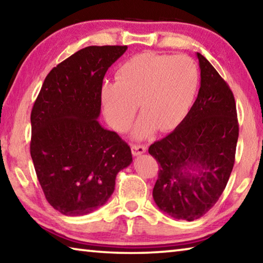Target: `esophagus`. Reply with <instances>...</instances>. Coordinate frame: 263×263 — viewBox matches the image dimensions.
I'll list each match as a JSON object with an SVG mask.
<instances>
[{"mask_svg":"<svg viewBox=\"0 0 263 263\" xmlns=\"http://www.w3.org/2000/svg\"><path fill=\"white\" fill-rule=\"evenodd\" d=\"M131 148H132V153L135 157L144 154L146 152V149H147V147H146L145 145H140V144H132Z\"/></svg>","mask_w":263,"mask_h":263,"instance_id":"obj_1","label":"esophagus"}]
</instances>
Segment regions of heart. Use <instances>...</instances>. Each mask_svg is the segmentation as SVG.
Instances as JSON below:
<instances>
[{"mask_svg": "<svg viewBox=\"0 0 263 263\" xmlns=\"http://www.w3.org/2000/svg\"><path fill=\"white\" fill-rule=\"evenodd\" d=\"M199 86V69L186 55L144 52L132 57L116 72V81L101 87L103 115L111 126L124 132L137 111H142L133 136L145 138L157 125L176 126L190 109Z\"/></svg>", "mask_w": 263, "mask_h": 263, "instance_id": "b5f03b06", "label": "heart"}]
</instances>
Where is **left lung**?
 Segmentation results:
<instances>
[{
	"mask_svg": "<svg viewBox=\"0 0 263 263\" xmlns=\"http://www.w3.org/2000/svg\"><path fill=\"white\" fill-rule=\"evenodd\" d=\"M201 69L197 99L179 125L149 146L159 163L153 198L175 219L193 221L215 205L233 169L239 137L233 92L215 67L196 53Z\"/></svg>",
	"mask_w": 263,
	"mask_h": 263,
	"instance_id": "1",
	"label": "left lung"
}]
</instances>
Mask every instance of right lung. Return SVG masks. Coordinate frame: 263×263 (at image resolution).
<instances>
[{"label":"right lung","instance_id":"right-lung-1","mask_svg":"<svg viewBox=\"0 0 263 263\" xmlns=\"http://www.w3.org/2000/svg\"><path fill=\"white\" fill-rule=\"evenodd\" d=\"M127 46H88L47 74L31 111L32 158L47 202L65 216H83L108 202L131 148L97 121L101 87Z\"/></svg>","mask_w":263,"mask_h":263}]
</instances>
